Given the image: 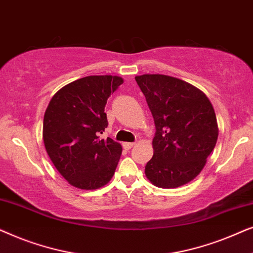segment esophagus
Wrapping results in <instances>:
<instances>
[{"instance_id":"obj_1","label":"esophagus","mask_w":253,"mask_h":253,"mask_svg":"<svg viewBox=\"0 0 253 253\" xmlns=\"http://www.w3.org/2000/svg\"><path fill=\"white\" fill-rule=\"evenodd\" d=\"M136 143H123V147L126 148V150H130L131 147H133Z\"/></svg>"}]
</instances>
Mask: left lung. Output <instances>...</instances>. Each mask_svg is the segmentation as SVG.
<instances>
[{
	"label": "left lung",
	"instance_id": "8db88e82",
	"mask_svg": "<svg viewBox=\"0 0 253 253\" xmlns=\"http://www.w3.org/2000/svg\"><path fill=\"white\" fill-rule=\"evenodd\" d=\"M136 82L153 116V158L145 174L164 189L184 185L202 171L215 147L216 116L204 93L166 75L137 76Z\"/></svg>",
	"mask_w": 253,
	"mask_h": 253
}]
</instances>
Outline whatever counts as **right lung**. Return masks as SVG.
Listing matches in <instances>:
<instances>
[{"label":"right lung","instance_id":"obj_1","mask_svg":"<svg viewBox=\"0 0 253 253\" xmlns=\"http://www.w3.org/2000/svg\"><path fill=\"white\" fill-rule=\"evenodd\" d=\"M123 79L88 76L62 87L43 116L42 137L51 162L76 188L94 190L112 179L122 146L100 139L108 126L105 106Z\"/></svg>","mask_w":253,"mask_h":253}]
</instances>
